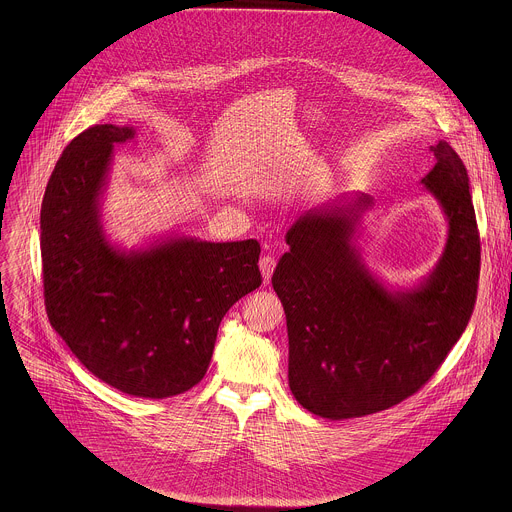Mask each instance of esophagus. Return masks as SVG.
<instances>
[{
	"label": "esophagus",
	"instance_id": "obj_1",
	"mask_svg": "<svg viewBox=\"0 0 512 512\" xmlns=\"http://www.w3.org/2000/svg\"><path fill=\"white\" fill-rule=\"evenodd\" d=\"M274 268H276V258L274 256H264L262 260H260V272H262V278H264V282H270V278H272V274H274Z\"/></svg>",
	"mask_w": 512,
	"mask_h": 512
}]
</instances>
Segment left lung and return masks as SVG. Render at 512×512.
Segmentation results:
<instances>
[{
  "label": "left lung",
  "mask_w": 512,
  "mask_h": 512,
  "mask_svg": "<svg viewBox=\"0 0 512 512\" xmlns=\"http://www.w3.org/2000/svg\"><path fill=\"white\" fill-rule=\"evenodd\" d=\"M422 179L447 220L436 268L416 288L388 290L368 270L357 230L372 197L305 211L286 234L272 286L290 339L288 378L295 400L329 420L388 410L418 392L465 331L477 299L481 242L469 177L447 142L430 147Z\"/></svg>",
  "instance_id": "8db88e82"
}]
</instances>
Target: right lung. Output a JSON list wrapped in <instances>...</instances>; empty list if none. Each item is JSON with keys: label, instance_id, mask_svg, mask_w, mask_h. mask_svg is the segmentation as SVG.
Wrapping results in <instances>:
<instances>
[{"label": "right lung", "instance_id": "right-lung-1", "mask_svg": "<svg viewBox=\"0 0 512 512\" xmlns=\"http://www.w3.org/2000/svg\"><path fill=\"white\" fill-rule=\"evenodd\" d=\"M132 126L100 124L65 147L41 207L45 307L74 357L138 398L199 384L226 311L262 284L260 244L169 234L124 250L106 238L100 199Z\"/></svg>", "mask_w": 512, "mask_h": 512}]
</instances>
